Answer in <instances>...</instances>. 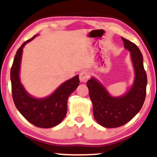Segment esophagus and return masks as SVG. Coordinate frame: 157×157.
Instances as JSON below:
<instances>
[{
    "mask_svg": "<svg viewBox=\"0 0 157 157\" xmlns=\"http://www.w3.org/2000/svg\"><path fill=\"white\" fill-rule=\"evenodd\" d=\"M90 78V74L87 71H82L79 74V79H80V82L85 83L88 81V79Z\"/></svg>",
    "mask_w": 157,
    "mask_h": 157,
    "instance_id": "34e87169",
    "label": "esophagus"
}]
</instances>
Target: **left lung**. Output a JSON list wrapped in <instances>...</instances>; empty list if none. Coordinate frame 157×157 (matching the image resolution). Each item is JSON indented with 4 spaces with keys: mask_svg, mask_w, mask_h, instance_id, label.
<instances>
[{
    "mask_svg": "<svg viewBox=\"0 0 157 157\" xmlns=\"http://www.w3.org/2000/svg\"><path fill=\"white\" fill-rule=\"evenodd\" d=\"M124 48L130 51L134 68V84L125 95L113 97L95 78L86 82L93 106L95 121L106 128H117L126 124L135 116L144 104L146 95L147 75L143 55L135 44L122 37Z\"/></svg>",
    "mask_w": 157,
    "mask_h": 157,
    "instance_id": "1",
    "label": "left lung"
}]
</instances>
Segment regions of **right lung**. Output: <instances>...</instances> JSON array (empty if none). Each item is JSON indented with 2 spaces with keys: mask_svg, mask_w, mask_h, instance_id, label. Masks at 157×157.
Instances as JSON below:
<instances>
[{
  "mask_svg": "<svg viewBox=\"0 0 157 157\" xmlns=\"http://www.w3.org/2000/svg\"><path fill=\"white\" fill-rule=\"evenodd\" d=\"M36 36L23 42L14 56L10 74L12 98L16 108L29 122L40 128H51L65 117L68 97L78 87L79 78L76 75L66 81L47 98H36L29 95L20 82V62L23 47Z\"/></svg>",
  "mask_w": 157,
  "mask_h": 157,
  "instance_id": "obj_1",
  "label": "right lung"
}]
</instances>
